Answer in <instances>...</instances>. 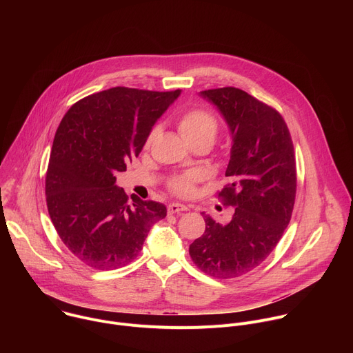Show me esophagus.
Masks as SVG:
<instances>
[{"instance_id":"34e87169","label":"esophagus","mask_w":353,"mask_h":353,"mask_svg":"<svg viewBox=\"0 0 353 353\" xmlns=\"http://www.w3.org/2000/svg\"><path fill=\"white\" fill-rule=\"evenodd\" d=\"M188 208L185 207V205H183V204H170L169 207H168V212L169 214H179V212H183V211H187Z\"/></svg>"}]
</instances>
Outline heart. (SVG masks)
<instances>
[{
  "mask_svg": "<svg viewBox=\"0 0 353 353\" xmlns=\"http://www.w3.org/2000/svg\"><path fill=\"white\" fill-rule=\"evenodd\" d=\"M177 127H179V131L183 135V138L190 145L203 142L211 148L219 134L218 117L212 112L205 110V109L185 110L177 119ZM158 132H159L158 127H154L152 130H150V132L145 141L146 148L152 143V141L158 135ZM198 180H199V176L196 173L180 174V176H176L169 180L168 188L172 194H174L177 196L188 198V196L194 195L195 185H196Z\"/></svg>",
  "mask_w": 353,
  "mask_h": 353,
  "instance_id": "1",
  "label": "heart"
}]
</instances>
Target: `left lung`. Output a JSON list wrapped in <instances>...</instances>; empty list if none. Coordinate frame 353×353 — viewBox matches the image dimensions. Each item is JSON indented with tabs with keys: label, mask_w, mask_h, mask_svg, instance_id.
I'll list each match as a JSON object with an SVG mask.
<instances>
[{
	"label": "left lung",
	"mask_w": 353,
	"mask_h": 353,
	"mask_svg": "<svg viewBox=\"0 0 353 353\" xmlns=\"http://www.w3.org/2000/svg\"><path fill=\"white\" fill-rule=\"evenodd\" d=\"M201 94L218 106L232 132L229 183L218 198L234 214L228 225L205 216V232L188 251L207 275L237 278L265 261L289 225L297 184L294 149L279 112L254 96L233 86Z\"/></svg>",
	"instance_id": "8db88e82"
}]
</instances>
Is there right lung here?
<instances>
[{
    "label": "right lung",
    "instance_id": "right-lung-1",
    "mask_svg": "<svg viewBox=\"0 0 353 353\" xmlns=\"http://www.w3.org/2000/svg\"><path fill=\"white\" fill-rule=\"evenodd\" d=\"M180 94L116 86L89 94L63 117L46 173L48 215L71 253L109 271L137 259L166 207L130 203L116 174L137 158L155 121Z\"/></svg>",
    "mask_w": 353,
    "mask_h": 353
}]
</instances>
